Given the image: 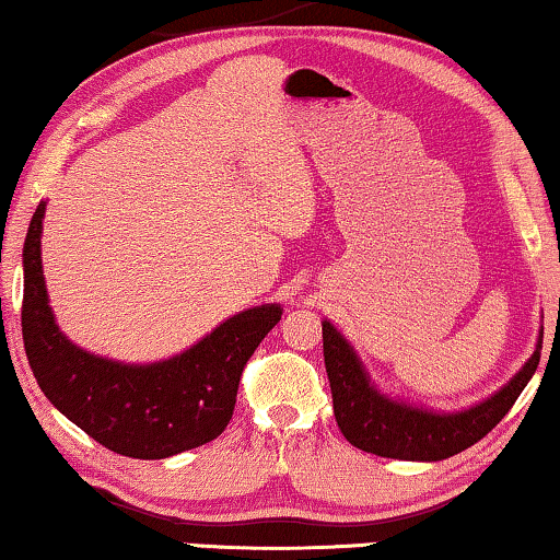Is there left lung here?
<instances>
[{"mask_svg": "<svg viewBox=\"0 0 560 560\" xmlns=\"http://www.w3.org/2000/svg\"><path fill=\"white\" fill-rule=\"evenodd\" d=\"M322 337L334 417H337L341 435L364 453L392 457V460L430 463L463 453L503 420L523 387L528 385L533 372L538 370L540 347H544V339H540L523 370L486 402L465 412L438 415L397 402L374 389L354 349L329 322L322 324Z\"/></svg>", "mask_w": 560, "mask_h": 560, "instance_id": "left-lung-1", "label": "left lung"}]
</instances>
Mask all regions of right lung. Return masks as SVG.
<instances>
[{"label":"right lung","mask_w":560,"mask_h":560,"mask_svg":"<svg viewBox=\"0 0 560 560\" xmlns=\"http://www.w3.org/2000/svg\"><path fill=\"white\" fill-rule=\"evenodd\" d=\"M42 215L45 203L37 206L24 241L22 339L45 397L100 445L138 460H161L219 438L236 407L241 372L279 324L281 306L231 316L168 362L138 366L88 354L57 329L47 304Z\"/></svg>","instance_id":"add662e5"}]
</instances>
